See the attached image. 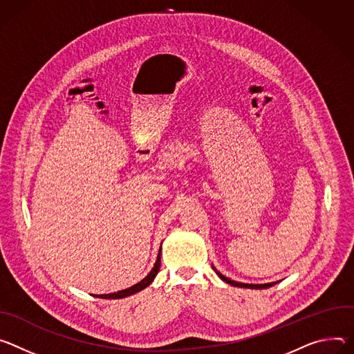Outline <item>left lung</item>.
<instances>
[{"instance_id":"obj_1","label":"left lung","mask_w":354,"mask_h":354,"mask_svg":"<svg viewBox=\"0 0 354 354\" xmlns=\"http://www.w3.org/2000/svg\"><path fill=\"white\" fill-rule=\"evenodd\" d=\"M214 270H215V272L218 274V277H219L221 280H223L225 283H227V284H230V286H233V287L252 288V290H263V288H268V287H271V286L276 284V283H267V284H245V283H238V281H233V280H230V279H227V277L222 276V274H221L215 267H214Z\"/></svg>"}]
</instances>
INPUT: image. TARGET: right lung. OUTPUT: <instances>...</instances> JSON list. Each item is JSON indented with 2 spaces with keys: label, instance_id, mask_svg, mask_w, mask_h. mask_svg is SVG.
Masks as SVG:
<instances>
[{
  "label": "right lung",
  "instance_id": "1",
  "mask_svg": "<svg viewBox=\"0 0 354 354\" xmlns=\"http://www.w3.org/2000/svg\"><path fill=\"white\" fill-rule=\"evenodd\" d=\"M160 254H162V248H160V250H159V254H157V260H156V263H154L151 271L147 274V276H146L142 281H139L138 284H135V286H132V287H129V288H127V290H122V291L112 292V294L94 295V297H101V298H104V299H118V298L129 297V295H132V294H136V292L145 290L147 286L151 284V281H153L154 277H156V274L159 272V270H160Z\"/></svg>",
  "mask_w": 354,
  "mask_h": 354
}]
</instances>
